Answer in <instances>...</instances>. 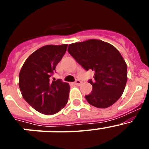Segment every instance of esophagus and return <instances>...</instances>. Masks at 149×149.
<instances>
[{"label": "esophagus", "mask_w": 149, "mask_h": 149, "mask_svg": "<svg viewBox=\"0 0 149 149\" xmlns=\"http://www.w3.org/2000/svg\"><path fill=\"white\" fill-rule=\"evenodd\" d=\"M74 84H75V85H77V86H79V85H81V84H82V82H81L80 80H76L75 82L74 83Z\"/></svg>", "instance_id": "esophagus-1"}]
</instances>
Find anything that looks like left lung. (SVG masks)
Returning a JSON list of instances; mask_svg holds the SVG:
<instances>
[{
    "label": "left lung",
    "instance_id": "obj_1",
    "mask_svg": "<svg viewBox=\"0 0 149 149\" xmlns=\"http://www.w3.org/2000/svg\"><path fill=\"white\" fill-rule=\"evenodd\" d=\"M68 53L85 69L94 71L93 91L85 95L91 105L107 108L120 98L127 79V64L113 45L98 39L70 44Z\"/></svg>",
    "mask_w": 149,
    "mask_h": 149
}]
</instances>
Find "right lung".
I'll return each mask as SVG.
<instances>
[{
    "label": "right lung",
    "mask_w": 149,
    "mask_h": 149,
    "mask_svg": "<svg viewBox=\"0 0 149 149\" xmlns=\"http://www.w3.org/2000/svg\"><path fill=\"white\" fill-rule=\"evenodd\" d=\"M68 45L43 46L29 56L19 73V88L27 103L45 115L56 113L65 106L69 85L58 79L50 81Z\"/></svg>",
    "instance_id": "add662e5"
}]
</instances>
